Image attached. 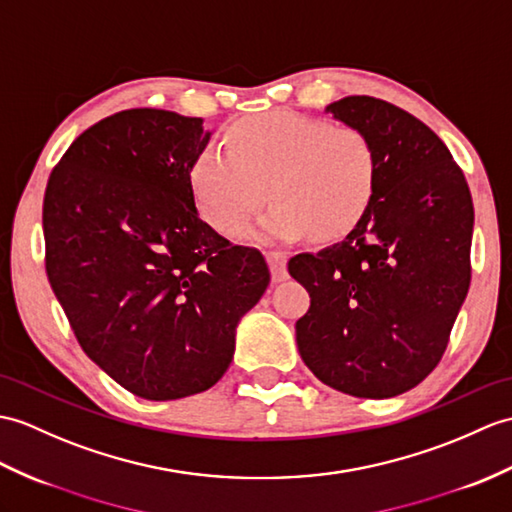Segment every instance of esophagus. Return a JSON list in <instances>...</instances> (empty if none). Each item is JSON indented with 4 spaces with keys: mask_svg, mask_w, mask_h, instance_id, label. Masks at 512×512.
I'll list each match as a JSON object with an SVG mask.
<instances>
[{
    "mask_svg": "<svg viewBox=\"0 0 512 512\" xmlns=\"http://www.w3.org/2000/svg\"><path fill=\"white\" fill-rule=\"evenodd\" d=\"M266 259L272 272V281L279 283L288 279V259H285L283 253H266Z\"/></svg>",
    "mask_w": 512,
    "mask_h": 512,
    "instance_id": "34e87169",
    "label": "esophagus"
}]
</instances>
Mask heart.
I'll return each mask as SVG.
<instances>
[{"mask_svg":"<svg viewBox=\"0 0 512 512\" xmlns=\"http://www.w3.org/2000/svg\"><path fill=\"white\" fill-rule=\"evenodd\" d=\"M227 148H202L189 185L200 216L229 237L266 200V185L275 202L253 235L270 242L347 235L375 198L377 150L358 128L270 111L231 126Z\"/></svg>","mask_w":512,"mask_h":512,"instance_id":"heart-1","label":"heart"}]
</instances>
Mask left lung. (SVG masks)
Listing matches in <instances>:
<instances>
[{"mask_svg": "<svg viewBox=\"0 0 512 512\" xmlns=\"http://www.w3.org/2000/svg\"><path fill=\"white\" fill-rule=\"evenodd\" d=\"M325 113L379 159L375 198L342 242L290 259L310 292L296 344L320 382L362 399L401 395L441 362L471 281L473 202L432 128L399 106L349 95Z\"/></svg>", "mask_w": 512, "mask_h": 512, "instance_id": "8db88e82", "label": "left lung"}]
</instances>
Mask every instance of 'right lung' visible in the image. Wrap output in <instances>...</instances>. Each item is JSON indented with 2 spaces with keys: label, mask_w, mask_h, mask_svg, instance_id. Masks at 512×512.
<instances>
[{
  "label": "right lung",
  "mask_w": 512,
  "mask_h": 512,
  "mask_svg": "<svg viewBox=\"0 0 512 512\" xmlns=\"http://www.w3.org/2000/svg\"><path fill=\"white\" fill-rule=\"evenodd\" d=\"M202 117L130 109L85 130L43 200L45 270L82 351L133 395L172 401L227 373L270 283L255 248L202 222L189 170Z\"/></svg>",
  "instance_id": "right-lung-1"
}]
</instances>
